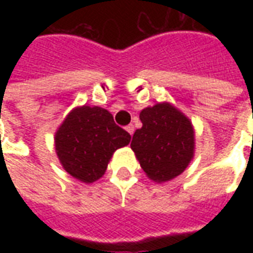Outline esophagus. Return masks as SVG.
<instances>
[{
	"label": "esophagus",
	"mask_w": 253,
	"mask_h": 253,
	"mask_svg": "<svg viewBox=\"0 0 253 253\" xmlns=\"http://www.w3.org/2000/svg\"><path fill=\"white\" fill-rule=\"evenodd\" d=\"M126 130H127V132L130 134V135H132V134H134V130H135V128H134V126H132V125H128V126L126 127Z\"/></svg>",
	"instance_id": "esophagus-1"
}]
</instances>
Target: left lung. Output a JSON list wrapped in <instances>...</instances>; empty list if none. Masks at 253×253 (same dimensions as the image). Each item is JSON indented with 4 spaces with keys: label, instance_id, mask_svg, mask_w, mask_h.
I'll return each mask as SVG.
<instances>
[{
    "label": "left lung",
    "instance_id": "1",
    "mask_svg": "<svg viewBox=\"0 0 253 253\" xmlns=\"http://www.w3.org/2000/svg\"><path fill=\"white\" fill-rule=\"evenodd\" d=\"M139 119L142 127L134 132L131 149L149 179L164 183L183 173L195 150L190 119L169 103L143 108Z\"/></svg>",
    "mask_w": 253,
    "mask_h": 253
}]
</instances>
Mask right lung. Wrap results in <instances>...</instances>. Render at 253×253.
Returning <instances> with one entry per match:
<instances>
[{"label":"right lung","mask_w":253,"mask_h":253,"mask_svg":"<svg viewBox=\"0 0 253 253\" xmlns=\"http://www.w3.org/2000/svg\"><path fill=\"white\" fill-rule=\"evenodd\" d=\"M54 139L63 169L83 183H93L104 175L114 152L128 145L131 135L115 125L107 110L83 105L66 116Z\"/></svg>","instance_id":"obj_1"}]
</instances>
